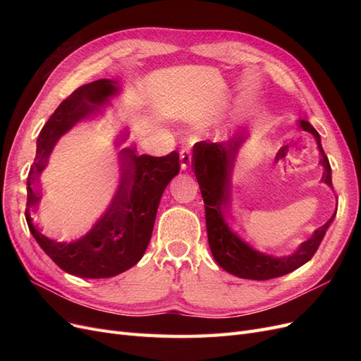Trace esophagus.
Wrapping results in <instances>:
<instances>
[{
  "mask_svg": "<svg viewBox=\"0 0 361 361\" xmlns=\"http://www.w3.org/2000/svg\"><path fill=\"white\" fill-rule=\"evenodd\" d=\"M180 167L182 170H188L191 167V152L188 149L180 150Z\"/></svg>",
  "mask_w": 361,
  "mask_h": 361,
  "instance_id": "obj_1",
  "label": "esophagus"
}]
</instances>
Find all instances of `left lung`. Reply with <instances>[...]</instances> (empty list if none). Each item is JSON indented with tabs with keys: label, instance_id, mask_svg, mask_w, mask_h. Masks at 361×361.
Here are the masks:
<instances>
[{
	"label": "left lung",
	"instance_id": "obj_1",
	"mask_svg": "<svg viewBox=\"0 0 361 361\" xmlns=\"http://www.w3.org/2000/svg\"><path fill=\"white\" fill-rule=\"evenodd\" d=\"M300 126L310 133L318 143L321 164L324 167L322 180L331 183V167L321 145V137L307 120H300ZM245 141L244 135H235L221 143L200 141L192 149V170L197 178L202 197L204 202L207 241L215 262L231 274L250 280H269L281 277L309 262L318 250L325 232L336 216L321 226L318 231L304 241L289 256H272L255 250L239 236L226 218V203L228 200V182L235 167V161Z\"/></svg>",
	"mask_w": 361,
	"mask_h": 361
}]
</instances>
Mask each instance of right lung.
<instances>
[{"mask_svg": "<svg viewBox=\"0 0 361 361\" xmlns=\"http://www.w3.org/2000/svg\"><path fill=\"white\" fill-rule=\"evenodd\" d=\"M118 93L113 80H97L81 85L64 99L42 128L36 158L27 178L25 218L30 232L40 248L63 269L76 277H114L138 264L149 245L161 195L180 170L176 150L166 157L140 155L137 146L126 138L120 159L122 178L117 192L104 215L89 233L75 241H59L37 227L32 211L40 200L37 182L59 138L81 120H96L104 114L110 97ZM120 137V134L117 135Z\"/></svg>", "mask_w": 361, "mask_h": 361, "instance_id": "right-lung-1", "label": "right lung"}]
</instances>
